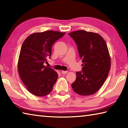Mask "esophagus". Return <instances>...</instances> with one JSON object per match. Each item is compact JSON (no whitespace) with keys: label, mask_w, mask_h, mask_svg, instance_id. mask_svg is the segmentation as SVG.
<instances>
[{"label":"esophagus","mask_w":128,"mask_h":128,"mask_svg":"<svg viewBox=\"0 0 128 128\" xmlns=\"http://www.w3.org/2000/svg\"><path fill=\"white\" fill-rule=\"evenodd\" d=\"M67 73H68V71H65V70H62V74H66Z\"/></svg>","instance_id":"1"}]
</instances>
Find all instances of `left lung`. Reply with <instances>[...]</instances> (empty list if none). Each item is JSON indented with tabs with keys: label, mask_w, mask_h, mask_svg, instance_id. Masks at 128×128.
Instances as JSON below:
<instances>
[{
	"label": "left lung",
	"mask_w": 128,
	"mask_h": 128,
	"mask_svg": "<svg viewBox=\"0 0 128 128\" xmlns=\"http://www.w3.org/2000/svg\"><path fill=\"white\" fill-rule=\"evenodd\" d=\"M69 35L77 44L82 59V72H76L72 84L75 92L88 96L95 94L104 83L111 68V57L102 36L94 32L80 30Z\"/></svg>",
	"instance_id": "left-lung-1"
}]
</instances>
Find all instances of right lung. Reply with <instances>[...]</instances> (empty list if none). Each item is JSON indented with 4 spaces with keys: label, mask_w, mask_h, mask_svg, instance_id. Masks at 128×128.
I'll return each mask as SVG.
<instances>
[{
    "label": "right lung",
    "mask_w": 128,
    "mask_h": 128,
    "mask_svg": "<svg viewBox=\"0 0 128 128\" xmlns=\"http://www.w3.org/2000/svg\"><path fill=\"white\" fill-rule=\"evenodd\" d=\"M66 33L47 30L30 34L21 46L18 72L28 90L34 95L49 94L58 78L57 72L44 65L50 58L52 46Z\"/></svg>",
    "instance_id": "right-lung-1"
}]
</instances>
